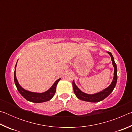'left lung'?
Masks as SVG:
<instances>
[{
  "mask_svg": "<svg viewBox=\"0 0 132 132\" xmlns=\"http://www.w3.org/2000/svg\"><path fill=\"white\" fill-rule=\"evenodd\" d=\"M109 55L111 56V60L112 61V64L114 67V76H113V79L111 84L109 85L106 88L104 89L100 92L94 94H88L84 93L80 90L77 87L76 85L75 84L74 80L73 81V87L74 93L76 97L79 99L82 100L84 101L91 102H98L104 100L105 98H106L112 92V91L114 89L115 87L117 84V66L114 61V58H113L112 55L110 52H107Z\"/></svg>",
  "mask_w": 132,
  "mask_h": 132,
  "instance_id": "8db88e82",
  "label": "left lung"
}]
</instances>
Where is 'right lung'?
Returning a JSON list of instances; mask_svg holds the SVG:
<instances>
[{"label": "right lung", "instance_id": "add662e5", "mask_svg": "<svg viewBox=\"0 0 132 132\" xmlns=\"http://www.w3.org/2000/svg\"><path fill=\"white\" fill-rule=\"evenodd\" d=\"M17 63L15 64V70H14V82L15 84V86L17 88L18 91L20 93V94L23 96V97L26 99L27 101H31L32 102H35V103H41V102H46L48 101H50L51 99H52V97L54 96L56 90V86L58 83V82L61 79H59L56 81L54 84L52 85V86L49 89L48 91H45L44 93H34L31 92L27 90H24L20 86L19 84V82H18L16 76H15V68H16Z\"/></svg>", "mask_w": 132, "mask_h": 132}]
</instances>
